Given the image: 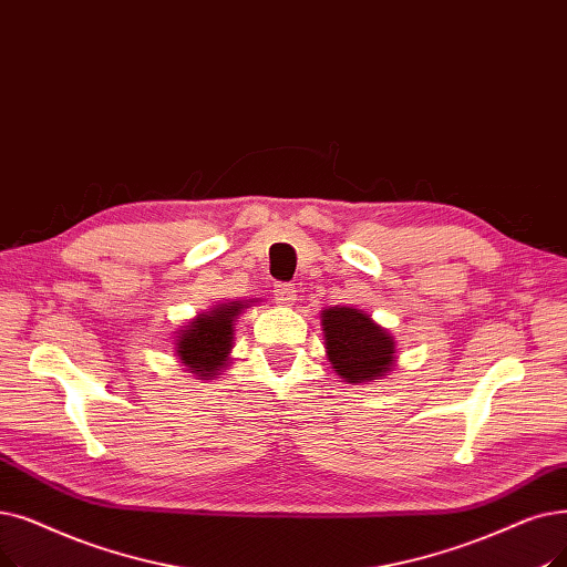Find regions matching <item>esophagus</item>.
I'll list each match as a JSON object with an SVG mask.
<instances>
[{
  "label": "esophagus",
  "mask_w": 567,
  "mask_h": 567,
  "mask_svg": "<svg viewBox=\"0 0 567 567\" xmlns=\"http://www.w3.org/2000/svg\"><path fill=\"white\" fill-rule=\"evenodd\" d=\"M274 297L278 303L291 306L293 301H297V287L289 282H278V285H274Z\"/></svg>",
  "instance_id": "obj_1"
}]
</instances>
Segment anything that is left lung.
Masks as SVG:
<instances>
[{
    "mask_svg": "<svg viewBox=\"0 0 567 567\" xmlns=\"http://www.w3.org/2000/svg\"><path fill=\"white\" fill-rule=\"evenodd\" d=\"M327 354L336 373L350 384L382 378L393 363V340L371 317L357 308L322 312Z\"/></svg>",
    "mask_w": 567,
    "mask_h": 567,
    "instance_id": "1",
    "label": "left lung"
}]
</instances>
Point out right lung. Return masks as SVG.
Returning a JSON list of instances; mask_svg holds the SVG:
<instances>
[{"label":"right lung","instance_id":"obj_1","mask_svg":"<svg viewBox=\"0 0 567 567\" xmlns=\"http://www.w3.org/2000/svg\"><path fill=\"white\" fill-rule=\"evenodd\" d=\"M245 308L243 303H223L208 315L194 319L189 329L178 338V357L187 371L199 375L196 380H210L225 368L231 342H234V319Z\"/></svg>","mask_w":567,"mask_h":567}]
</instances>
